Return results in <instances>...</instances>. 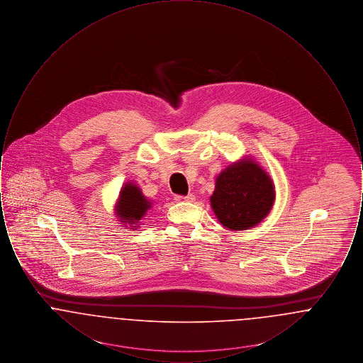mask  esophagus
I'll return each instance as SVG.
<instances>
[{
	"instance_id": "1",
	"label": "esophagus",
	"mask_w": 363,
	"mask_h": 363,
	"mask_svg": "<svg viewBox=\"0 0 363 363\" xmlns=\"http://www.w3.org/2000/svg\"><path fill=\"white\" fill-rule=\"evenodd\" d=\"M196 200L194 194H188V196H175V201L181 203V201H188V203H193Z\"/></svg>"
}]
</instances>
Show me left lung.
Segmentation results:
<instances>
[{
    "label": "left lung",
    "instance_id": "left-lung-1",
    "mask_svg": "<svg viewBox=\"0 0 363 363\" xmlns=\"http://www.w3.org/2000/svg\"><path fill=\"white\" fill-rule=\"evenodd\" d=\"M277 200L269 173L253 156H242L216 175L211 208L220 225L243 231L261 223Z\"/></svg>",
    "mask_w": 363,
    "mask_h": 363
}]
</instances>
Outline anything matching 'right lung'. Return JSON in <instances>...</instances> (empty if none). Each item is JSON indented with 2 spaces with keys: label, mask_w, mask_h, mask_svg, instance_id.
Segmentation results:
<instances>
[{
  "label": "right lung",
  "mask_w": 363,
  "mask_h": 363,
  "mask_svg": "<svg viewBox=\"0 0 363 363\" xmlns=\"http://www.w3.org/2000/svg\"><path fill=\"white\" fill-rule=\"evenodd\" d=\"M152 206L154 203L143 194V190L140 189L138 184L135 181H128L122 185L116 200L114 215L122 227L136 230L140 227L141 219Z\"/></svg>",
  "instance_id": "right-lung-1"
}]
</instances>
